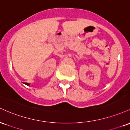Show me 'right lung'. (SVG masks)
I'll return each mask as SVG.
<instances>
[{
  "instance_id": "obj_1",
  "label": "right lung",
  "mask_w": 130,
  "mask_h": 130,
  "mask_svg": "<svg viewBox=\"0 0 130 130\" xmlns=\"http://www.w3.org/2000/svg\"><path fill=\"white\" fill-rule=\"evenodd\" d=\"M25 84H26V85H27V86H30V84H29V83H25Z\"/></svg>"
}]
</instances>
